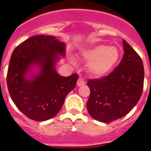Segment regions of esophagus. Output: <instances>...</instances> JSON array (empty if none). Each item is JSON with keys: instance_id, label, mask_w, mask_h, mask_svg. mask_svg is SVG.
I'll return each mask as SVG.
<instances>
[{"instance_id": "obj_1", "label": "esophagus", "mask_w": 151, "mask_h": 151, "mask_svg": "<svg viewBox=\"0 0 151 151\" xmlns=\"http://www.w3.org/2000/svg\"><path fill=\"white\" fill-rule=\"evenodd\" d=\"M85 84V82L84 81V80H83V78H79L78 81H77V85H78V86H81V85H83Z\"/></svg>"}]
</instances>
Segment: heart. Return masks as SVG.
Instances as JSON below:
<instances>
[{
	"label": "heart",
	"instance_id": "1",
	"mask_svg": "<svg viewBox=\"0 0 151 151\" xmlns=\"http://www.w3.org/2000/svg\"><path fill=\"white\" fill-rule=\"evenodd\" d=\"M119 51L115 47L99 45L84 52L88 63V72L93 77H101L107 74L119 58Z\"/></svg>",
	"mask_w": 151,
	"mask_h": 151
}]
</instances>
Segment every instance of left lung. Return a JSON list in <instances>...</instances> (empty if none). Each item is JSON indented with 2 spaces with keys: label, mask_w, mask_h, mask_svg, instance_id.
I'll return each mask as SVG.
<instances>
[{
  "label": "left lung",
  "mask_w": 151,
  "mask_h": 151,
  "mask_svg": "<svg viewBox=\"0 0 151 151\" xmlns=\"http://www.w3.org/2000/svg\"><path fill=\"white\" fill-rule=\"evenodd\" d=\"M118 66L101 79L89 80L87 109L96 121L110 123L126 116L140 99L144 84L142 60L125 40Z\"/></svg>",
  "instance_id": "1"
}]
</instances>
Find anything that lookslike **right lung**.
<instances>
[{
    "label": "right lung",
    "instance_id": "right-lung-1",
    "mask_svg": "<svg viewBox=\"0 0 151 151\" xmlns=\"http://www.w3.org/2000/svg\"><path fill=\"white\" fill-rule=\"evenodd\" d=\"M65 52V44L55 36L39 35L24 41L12 52L6 77L9 92L17 107L30 119L44 121L55 116L75 88L77 74L62 77L55 68ZM32 65L40 71L28 80L26 75Z\"/></svg>",
    "mask_w": 151,
    "mask_h": 151
}]
</instances>
